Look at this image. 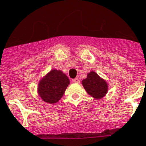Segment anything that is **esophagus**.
<instances>
[{"label":"esophagus","mask_w":146,"mask_h":146,"mask_svg":"<svg viewBox=\"0 0 146 146\" xmlns=\"http://www.w3.org/2000/svg\"><path fill=\"white\" fill-rule=\"evenodd\" d=\"M73 82L74 83H80V80H79V78H76L74 79H73Z\"/></svg>","instance_id":"1"}]
</instances>
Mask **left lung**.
Listing matches in <instances>:
<instances>
[{
  "mask_svg": "<svg viewBox=\"0 0 146 146\" xmlns=\"http://www.w3.org/2000/svg\"><path fill=\"white\" fill-rule=\"evenodd\" d=\"M82 84L87 93L96 99L102 98L108 92L107 82L95 72H90L87 74V78L83 80Z\"/></svg>",
  "mask_w": 146,
  "mask_h": 146,
  "instance_id": "1",
  "label": "left lung"
}]
</instances>
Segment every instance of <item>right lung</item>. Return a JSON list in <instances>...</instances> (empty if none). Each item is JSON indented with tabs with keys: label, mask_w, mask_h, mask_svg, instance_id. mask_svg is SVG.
<instances>
[{
	"label": "right lung",
	"mask_w": 146,
	"mask_h": 146,
	"mask_svg": "<svg viewBox=\"0 0 146 146\" xmlns=\"http://www.w3.org/2000/svg\"><path fill=\"white\" fill-rule=\"evenodd\" d=\"M69 84V79L64 73L53 69L38 83V95L44 102L56 103L62 97Z\"/></svg>",
	"instance_id": "add662e5"
}]
</instances>
